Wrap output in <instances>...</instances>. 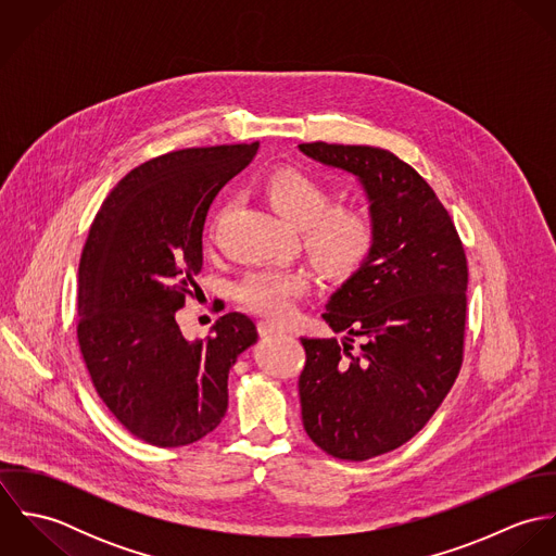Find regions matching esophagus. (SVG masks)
Returning <instances> with one entry per match:
<instances>
[{"label": "esophagus", "mask_w": 556, "mask_h": 556, "mask_svg": "<svg viewBox=\"0 0 556 556\" xmlns=\"http://www.w3.org/2000/svg\"><path fill=\"white\" fill-rule=\"evenodd\" d=\"M258 333L263 338H271V336H280V333H287V329L282 325H276L271 320H261L258 323Z\"/></svg>", "instance_id": "34e87169"}]
</instances>
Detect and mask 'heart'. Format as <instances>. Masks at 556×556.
Returning <instances> with one entry per match:
<instances>
[{
	"label": "heart",
	"instance_id": "obj_1",
	"mask_svg": "<svg viewBox=\"0 0 556 556\" xmlns=\"http://www.w3.org/2000/svg\"><path fill=\"white\" fill-rule=\"evenodd\" d=\"M263 192L269 205L293 227L313 261L327 276L353 274L372 245V225L355 210H331L333 194L313 175L298 168H278L267 175ZM304 267H258L239 282V302L263 317L287 318L295 302L311 289Z\"/></svg>",
	"mask_w": 556,
	"mask_h": 556
}]
</instances>
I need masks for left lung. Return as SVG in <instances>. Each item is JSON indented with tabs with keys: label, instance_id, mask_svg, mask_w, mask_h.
<instances>
[{
	"label": "left lung",
	"instance_id": "8db88e82",
	"mask_svg": "<svg viewBox=\"0 0 556 556\" xmlns=\"http://www.w3.org/2000/svg\"><path fill=\"white\" fill-rule=\"evenodd\" d=\"M300 152L353 175L368 201L370 252L323 313L342 336L302 338L300 377L308 437L333 458L368 460L415 437L458 377L467 256L434 190L392 152L331 143Z\"/></svg>",
	"mask_w": 556,
	"mask_h": 556
}]
</instances>
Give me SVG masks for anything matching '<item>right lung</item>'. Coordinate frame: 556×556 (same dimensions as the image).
Listing matches in <instances>:
<instances>
[{
    "label": "right lung",
    "instance_id": "1",
    "mask_svg": "<svg viewBox=\"0 0 556 556\" xmlns=\"http://www.w3.org/2000/svg\"><path fill=\"white\" fill-rule=\"evenodd\" d=\"M258 150L170 152L132 168L104 199L79 263L80 353L93 388L137 439L181 447L210 434L229 404V370L256 325L229 313L186 340L175 313L203 265V225L220 188Z\"/></svg>",
    "mask_w": 556,
    "mask_h": 556
}]
</instances>
